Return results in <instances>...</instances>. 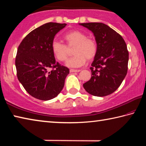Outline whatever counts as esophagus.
Masks as SVG:
<instances>
[{
    "label": "esophagus",
    "mask_w": 146,
    "mask_h": 146,
    "mask_svg": "<svg viewBox=\"0 0 146 146\" xmlns=\"http://www.w3.org/2000/svg\"><path fill=\"white\" fill-rule=\"evenodd\" d=\"M80 70H73V69H71L70 71L71 73H75V72H79Z\"/></svg>",
    "instance_id": "34e87169"
}]
</instances>
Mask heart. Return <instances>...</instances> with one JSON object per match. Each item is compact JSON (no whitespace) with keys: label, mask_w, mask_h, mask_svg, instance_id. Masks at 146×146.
I'll list each match as a JSON object with an SVG mask.
<instances>
[{"label":"heart","mask_w":146,"mask_h":146,"mask_svg":"<svg viewBox=\"0 0 146 146\" xmlns=\"http://www.w3.org/2000/svg\"><path fill=\"white\" fill-rule=\"evenodd\" d=\"M68 48L74 47L73 54L75 55L66 62L70 68H79L86 63L87 58L91 60L97 53V44L92 38H87L83 32L78 30L68 32L64 36ZM51 51L55 57L60 62L67 60L69 49L65 44L57 40L51 43Z\"/></svg>","instance_id":"obj_1"}]
</instances>
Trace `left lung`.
I'll return each instance as SVG.
<instances>
[{
  "label": "left lung",
  "instance_id": "obj_1",
  "mask_svg": "<svg viewBox=\"0 0 146 146\" xmlns=\"http://www.w3.org/2000/svg\"><path fill=\"white\" fill-rule=\"evenodd\" d=\"M92 31L97 53L91 64V78L83 84L88 93L105 97L117 90L127 72L128 53L124 40L117 32L101 23H82Z\"/></svg>",
  "mask_w": 146,
  "mask_h": 146
}]
</instances>
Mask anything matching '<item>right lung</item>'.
Wrapping results in <instances>:
<instances>
[{
	"instance_id": "1",
	"label": "right lung",
	"mask_w": 146,
	"mask_h": 146,
	"mask_svg": "<svg viewBox=\"0 0 146 146\" xmlns=\"http://www.w3.org/2000/svg\"><path fill=\"white\" fill-rule=\"evenodd\" d=\"M67 24H44L31 31L17 50L15 66L19 82L32 97L42 100L56 97L62 90L68 68L56 62L51 51L55 35ZM49 68L53 70L48 71Z\"/></svg>"
}]
</instances>
